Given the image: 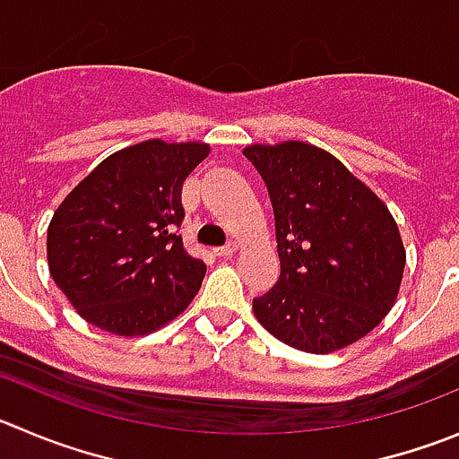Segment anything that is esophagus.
<instances>
[{
    "mask_svg": "<svg viewBox=\"0 0 459 459\" xmlns=\"http://www.w3.org/2000/svg\"><path fill=\"white\" fill-rule=\"evenodd\" d=\"M234 252H237V243H227V246L216 247V250H213V255L221 256V259H227V256H232Z\"/></svg>",
    "mask_w": 459,
    "mask_h": 459,
    "instance_id": "obj_1",
    "label": "esophagus"
}]
</instances>
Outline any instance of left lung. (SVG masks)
<instances>
[{
    "label": "left lung",
    "instance_id": "left-lung-1",
    "mask_svg": "<svg viewBox=\"0 0 459 459\" xmlns=\"http://www.w3.org/2000/svg\"><path fill=\"white\" fill-rule=\"evenodd\" d=\"M243 155L268 186L277 283L252 302L283 344L331 353L365 338L394 307L405 268L387 204L338 157L307 142L252 143Z\"/></svg>",
    "mask_w": 459,
    "mask_h": 459
}]
</instances>
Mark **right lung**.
I'll return each instance as SVG.
<instances>
[{
  "instance_id": "add662e5",
  "label": "right lung",
  "mask_w": 459,
  "mask_h": 459,
  "mask_svg": "<svg viewBox=\"0 0 459 459\" xmlns=\"http://www.w3.org/2000/svg\"><path fill=\"white\" fill-rule=\"evenodd\" d=\"M207 155L209 143L148 139L106 157L60 203L47 259L82 320L134 338L189 307L207 265L186 255L176 227L182 182Z\"/></svg>"
}]
</instances>
